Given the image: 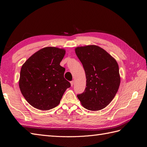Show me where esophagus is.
<instances>
[{"mask_svg": "<svg viewBox=\"0 0 147 147\" xmlns=\"http://www.w3.org/2000/svg\"><path fill=\"white\" fill-rule=\"evenodd\" d=\"M70 84H71V86H73V85H74V80H72V81H71V82H70Z\"/></svg>", "mask_w": 147, "mask_h": 147, "instance_id": "obj_1", "label": "esophagus"}]
</instances>
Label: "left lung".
<instances>
[{"label": "left lung", "instance_id": "left-lung-1", "mask_svg": "<svg viewBox=\"0 0 147 147\" xmlns=\"http://www.w3.org/2000/svg\"><path fill=\"white\" fill-rule=\"evenodd\" d=\"M75 53L85 72L86 88L77 97L84 108L97 111L113 100L120 84L119 67L112 56L96 45L77 47Z\"/></svg>", "mask_w": 147, "mask_h": 147}]
</instances>
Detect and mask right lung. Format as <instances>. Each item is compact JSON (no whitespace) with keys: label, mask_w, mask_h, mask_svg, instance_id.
<instances>
[{"label":"right lung","mask_w":147,"mask_h":147,"mask_svg":"<svg viewBox=\"0 0 147 147\" xmlns=\"http://www.w3.org/2000/svg\"><path fill=\"white\" fill-rule=\"evenodd\" d=\"M65 51L46 47L31 56L23 65L19 86L26 100L34 108L48 110L58 105L69 82L64 78L65 68L60 65Z\"/></svg>","instance_id":"obj_1"}]
</instances>
